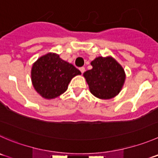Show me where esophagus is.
Segmentation results:
<instances>
[{"mask_svg": "<svg viewBox=\"0 0 158 158\" xmlns=\"http://www.w3.org/2000/svg\"><path fill=\"white\" fill-rule=\"evenodd\" d=\"M80 71L82 73H83L85 71V67H80Z\"/></svg>", "mask_w": 158, "mask_h": 158, "instance_id": "34e87169", "label": "esophagus"}]
</instances>
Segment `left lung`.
I'll list each match as a JSON object with an SVG mask.
<instances>
[{
	"label": "left lung",
	"mask_w": 158,
	"mask_h": 158,
	"mask_svg": "<svg viewBox=\"0 0 158 158\" xmlns=\"http://www.w3.org/2000/svg\"><path fill=\"white\" fill-rule=\"evenodd\" d=\"M92 69L85 72L90 92L100 99H111L123 88L126 80L125 70L111 56H98L91 62Z\"/></svg>",
	"instance_id": "left-lung-1"
}]
</instances>
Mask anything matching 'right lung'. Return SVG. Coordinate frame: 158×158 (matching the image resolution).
Segmentation results:
<instances>
[{
  "mask_svg": "<svg viewBox=\"0 0 158 158\" xmlns=\"http://www.w3.org/2000/svg\"><path fill=\"white\" fill-rule=\"evenodd\" d=\"M80 74V70L61 59L60 55L48 52L33 64L31 79L37 93L49 100L64 94L72 78Z\"/></svg>",
  "mask_w": 158,
  "mask_h": 158,
  "instance_id": "obj_1",
  "label": "right lung"
}]
</instances>
